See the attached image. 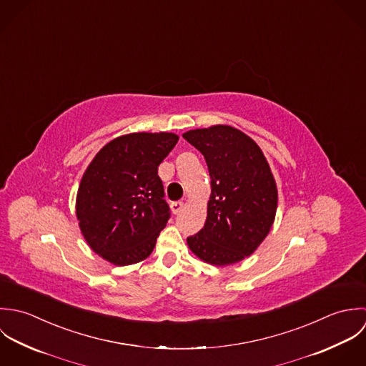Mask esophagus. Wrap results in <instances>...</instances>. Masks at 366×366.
<instances>
[{"mask_svg":"<svg viewBox=\"0 0 366 366\" xmlns=\"http://www.w3.org/2000/svg\"><path fill=\"white\" fill-rule=\"evenodd\" d=\"M184 205H185V204L181 202V201H179V202H172V204H171V211L177 215V214H179V212L184 209Z\"/></svg>","mask_w":366,"mask_h":366,"instance_id":"34e87169","label":"esophagus"}]
</instances>
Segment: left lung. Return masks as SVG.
<instances>
[{"label": "left lung", "mask_w": 366, "mask_h": 366, "mask_svg": "<svg viewBox=\"0 0 366 366\" xmlns=\"http://www.w3.org/2000/svg\"><path fill=\"white\" fill-rule=\"evenodd\" d=\"M182 137L205 157L211 197L205 226L187 239L202 262L227 266L244 260L269 234L277 211V185L270 165L249 136L217 124Z\"/></svg>", "instance_id": "left-lung-1"}]
</instances>
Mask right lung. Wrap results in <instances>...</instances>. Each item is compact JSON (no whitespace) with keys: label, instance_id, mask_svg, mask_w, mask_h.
<instances>
[{"label":"right lung","instance_id":"1","mask_svg":"<svg viewBox=\"0 0 366 366\" xmlns=\"http://www.w3.org/2000/svg\"><path fill=\"white\" fill-rule=\"evenodd\" d=\"M174 133H130L103 147L76 195V218L89 247L114 266L143 262L169 219L158 165L178 143Z\"/></svg>","mask_w":366,"mask_h":366}]
</instances>
